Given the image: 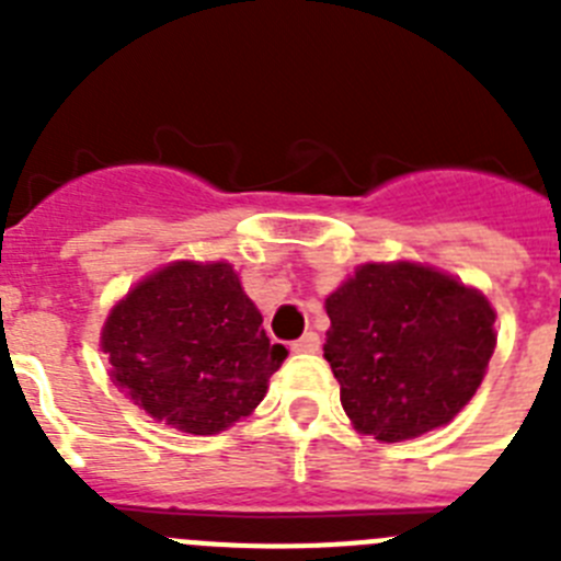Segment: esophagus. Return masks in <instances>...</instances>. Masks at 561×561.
Segmentation results:
<instances>
[{
  "label": "esophagus",
  "instance_id": "34e87169",
  "mask_svg": "<svg viewBox=\"0 0 561 561\" xmlns=\"http://www.w3.org/2000/svg\"><path fill=\"white\" fill-rule=\"evenodd\" d=\"M317 348H320V336H317L314 331H306L300 340L291 342V351H295V354H314Z\"/></svg>",
  "mask_w": 561,
  "mask_h": 561
}]
</instances>
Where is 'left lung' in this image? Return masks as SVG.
Returning a JSON list of instances; mask_svg holds the SVG:
<instances>
[{
  "instance_id": "obj_1",
  "label": "left lung",
  "mask_w": 561,
  "mask_h": 561,
  "mask_svg": "<svg viewBox=\"0 0 561 561\" xmlns=\"http://www.w3.org/2000/svg\"><path fill=\"white\" fill-rule=\"evenodd\" d=\"M342 410L376 440H408L463 410L494 354L480 291L415 264H365L325 300Z\"/></svg>"
}]
</instances>
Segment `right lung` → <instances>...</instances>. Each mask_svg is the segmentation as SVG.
<instances>
[{
	"mask_svg": "<svg viewBox=\"0 0 561 561\" xmlns=\"http://www.w3.org/2000/svg\"><path fill=\"white\" fill-rule=\"evenodd\" d=\"M230 264L180 261L114 306L103 351L114 385L151 419L213 435L250 415L286 359Z\"/></svg>",
	"mask_w": 561,
	"mask_h": 561,
	"instance_id": "add662e5",
	"label": "right lung"
}]
</instances>
